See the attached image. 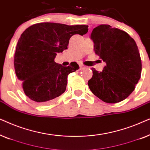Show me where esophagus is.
Here are the masks:
<instances>
[{
    "instance_id": "obj_1",
    "label": "esophagus",
    "mask_w": 150,
    "mask_h": 150,
    "mask_svg": "<svg viewBox=\"0 0 150 150\" xmlns=\"http://www.w3.org/2000/svg\"><path fill=\"white\" fill-rule=\"evenodd\" d=\"M86 68V66L85 65H84L83 64H80V69H84Z\"/></svg>"
}]
</instances>
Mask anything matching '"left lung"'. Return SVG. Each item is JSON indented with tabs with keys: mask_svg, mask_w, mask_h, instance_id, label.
Returning <instances> with one entry per match:
<instances>
[{
	"mask_svg": "<svg viewBox=\"0 0 150 150\" xmlns=\"http://www.w3.org/2000/svg\"><path fill=\"white\" fill-rule=\"evenodd\" d=\"M91 39L96 54L106 63L103 70L91 68L88 85L106 103H117L132 93L141 78V60L136 42L126 32L101 24L93 28Z\"/></svg>",
	"mask_w": 150,
	"mask_h": 150,
	"instance_id": "1",
	"label": "left lung"
}]
</instances>
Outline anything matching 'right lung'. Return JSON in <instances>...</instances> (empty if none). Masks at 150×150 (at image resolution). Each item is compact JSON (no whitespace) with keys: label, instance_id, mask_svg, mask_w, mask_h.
<instances>
[{"label":"right lung","instance_id":"add662e5","mask_svg":"<svg viewBox=\"0 0 150 150\" xmlns=\"http://www.w3.org/2000/svg\"><path fill=\"white\" fill-rule=\"evenodd\" d=\"M87 31V25L42 22L22 33L16 46L14 67L26 96L46 104L64 93L67 76L79 69V65L72 62L64 67L54 62V58L67 49L71 36L83 35Z\"/></svg>","mask_w":150,"mask_h":150}]
</instances>
